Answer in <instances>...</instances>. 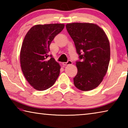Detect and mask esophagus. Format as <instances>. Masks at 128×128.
<instances>
[{
	"instance_id": "obj_1",
	"label": "esophagus",
	"mask_w": 128,
	"mask_h": 128,
	"mask_svg": "<svg viewBox=\"0 0 128 128\" xmlns=\"http://www.w3.org/2000/svg\"><path fill=\"white\" fill-rule=\"evenodd\" d=\"M72 64V62L71 61V60H68L67 62H62V65H63L64 66H68V65H71Z\"/></svg>"
}]
</instances>
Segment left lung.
<instances>
[{
	"mask_svg": "<svg viewBox=\"0 0 128 128\" xmlns=\"http://www.w3.org/2000/svg\"><path fill=\"white\" fill-rule=\"evenodd\" d=\"M66 28L79 56L74 85L82 91L92 90L98 87L107 73L110 60L109 40L104 32L94 24H68Z\"/></svg>",
	"mask_w": 128,
	"mask_h": 128,
	"instance_id": "obj_1",
	"label": "left lung"
}]
</instances>
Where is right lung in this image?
<instances>
[{
    "label": "right lung",
    "instance_id": "1",
    "mask_svg": "<svg viewBox=\"0 0 128 128\" xmlns=\"http://www.w3.org/2000/svg\"><path fill=\"white\" fill-rule=\"evenodd\" d=\"M64 28L62 24L36 25L26 34L20 51L21 67L25 78L36 90L48 89L59 77L60 65L48 52L51 42Z\"/></svg>",
    "mask_w": 128,
    "mask_h": 128
}]
</instances>
